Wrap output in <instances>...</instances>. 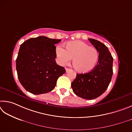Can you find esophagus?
Returning a JSON list of instances; mask_svg holds the SVG:
<instances>
[{"mask_svg":"<svg viewBox=\"0 0 132 132\" xmlns=\"http://www.w3.org/2000/svg\"><path fill=\"white\" fill-rule=\"evenodd\" d=\"M70 70V68H65V71H66V72H68V71H69Z\"/></svg>","mask_w":132,"mask_h":132,"instance_id":"obj_1","label":"esophagus"}]
</instances>
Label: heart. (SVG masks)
<instances>
[{
  "mask_svg": "<svg viewBox=\"0 0 132 132\" xmlns=\"http://www.w3.org/2000/svg\"><path fill=\"white\" fill-rule=\"evenodd\" d=\"M58 61L65 65L73 59V68L78 72H89L93 70L98 60L99 54L95 47L80 40L70 42L65 45V50L58 46L55 50Z\"/></svg>",
  "mask_w": 132,
  "mask_h": 132,
  "instance_id": "obj_1",
  "label": "heart"
}]
</instances>
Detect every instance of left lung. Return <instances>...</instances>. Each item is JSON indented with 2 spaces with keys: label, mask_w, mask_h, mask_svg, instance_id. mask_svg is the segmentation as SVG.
Here are the masks:
<instances>
[{
  "label": "left lung",
  "mask_w": 132,
  "mask_h": 132,
  "mask_svg": "<svg viewBox=\"0 0 132 132\" xmlns=\"http://www.w3.org/2000/svg\"><path fill=\"white\" fill-rule=\"evenodd\" d=\"M89 40L99 53L97 64L89 72L77 73L71 87L77 96L93 100L104 93L109 86L113 73V58L104 44L96 39Z\"/></svg>",
  "instance_id": "8db88e82"
}]
</instances>
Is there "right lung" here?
I'll list each match as a JSON object with an SVG mask.
<instances>
[{"label":"right lung","mask_w":132,"mask_h":132,"mask_svg":"<svg viewBox=\"0 0 132 132\" xmlns=\"http://www.w3.org/2000/svg\"><path fill=\"white\" fill-rule=\"evenodd\" d=\"M61 39L41 36L31 38L20 46L16 59V70L24 88L34 94L47 93L53 89L64 67L55 62V44Z\"/></svg>","instance_id":"obj_1"}]
</instances>
